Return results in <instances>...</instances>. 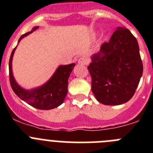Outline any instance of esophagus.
Here are the masks:
<instances>
[{
  "label": "esophagus",
  "mask_w": 153,
  "mask_h": 153,
  "mask_svg": "<svg viewBox=\"0 0 153 153\" xmlns=\"http://www.w3.org/2000/svg\"><path fill=\"white\" fill-rule=\"evenodd\" d=\"M78 63L79 65H87L88 64V60L84 57H80L78 60Z\"/></svg>",
  "instance_id": "esophagus-1"
}]
</instances>
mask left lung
<instances>
[{"mask_svg":"<svg viewBox=\"0 0 153 153\" xmlns=\"http://www.w3.org/2000/svg\"><path fill=\"white\" fill-rule=\"evenodd\" d=\"M91 59L87 68L97 100L110 106L128 102L134 95L143 71L136 37L126 28L118 27Z\"/></svg>","mask_w":153,"mask_h":153,"instance_id":"obj_1","label":"left lung"}]
</instances>
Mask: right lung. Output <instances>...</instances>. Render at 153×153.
Here are the masks:
<instances>
[{
    "mask_svg": "<svg viewBox=\"0 0 153 153\" xmlns=\"http://www.w3.org/2000/svg\"><path fill=\"white\" fill-rule=\"evenodd\" d=\"M38 27H34L30 32L24 33L20 37L18 43ZM16 47L13 50L9 60V77L12 90L18 97L33 107L39 109L48 110L61 105L67 94L68 79L72 73L75 63L60 65L56 69L52 77L43 86L30 90H25L19 86L14 79L12 73V59Z\"/></svg>",
    "mask_w": 153,
    "mask_h": 153,
    "instance_id": "right-lung-1",
    "label": "right lung"
}]
</instances>
